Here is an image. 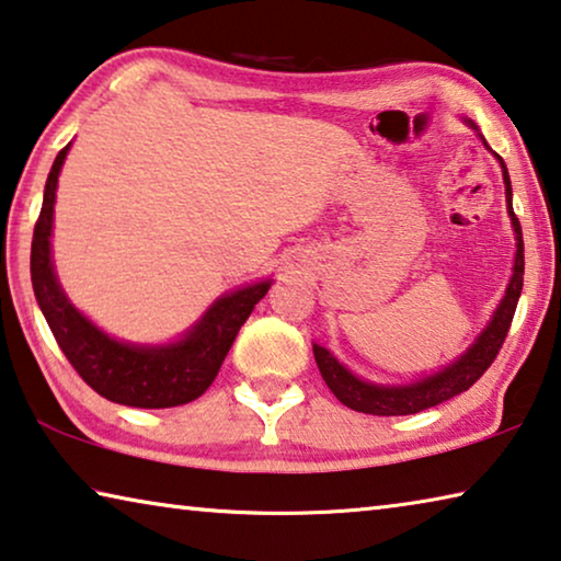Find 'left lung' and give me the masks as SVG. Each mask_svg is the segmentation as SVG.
<instances>
[{
  "instance_id": "left-lung-1",
  "label": "left lung",
  "mask_w": 561,
  "mask_h": 561,
  "mask_svg": "<svg viewBox=\"0 0 561 561\" xmlns=\"http://www.w3.org/2000/svg\"><path fill=\"white\" fill-rule=\"evenodd\" d=\"M482 141H484V137H482ZM484 147H486V141H484ZM494 157L500 159V164H502L506 211H510L514 239H517V252H514V266H512L510 284H506L504 297L500 305H496L492 319H489L486 327L479 332L477 340L467 346L465 354H459L455 362H449L447 367L434 371V375L414 379V381H409V385H375V381L362 379L357 375H352V371L346 369L332 352L324 350V346L312 344L317 367H319V371H322V379L327 381V387L332 389V394L340 399L344 407L354 409V412L375 414V416H402V414L424 412V409L437 407L442 402H447V399H451V397L467 392V389L472 387L474 381L489 369V364L494 362L496 354H500L502 344L506 340V332H510L514 309H517V301L522 295L524 242H522L519 219L512 209L510 172H506L504 159L500 154H494Z\"/></svg>"
}]
</instances>
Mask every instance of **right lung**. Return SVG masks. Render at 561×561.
<instances>
[{
    "mask_svg": "<svg viewBox=\"0 0 561 561\" xmlns=\"http://www.w3.org/2000/svg\"><path fill=\"white\" fill-rule=\"evenodd\" d=\"M69 145L57 154L44 184L42 211L32 239V287L59 350L96 394L139 409L180 407L207 392L232 350L239 329L272 287L262 279L221 295L180 340L135 344L102 332L69 301L51 262V225L61 164Z\"/></svg>",
    "mask_w": 561,
    "mask_h": 561,
    "instance_id": "add662e5",
    "label": "right lung"
}]
</instances>
